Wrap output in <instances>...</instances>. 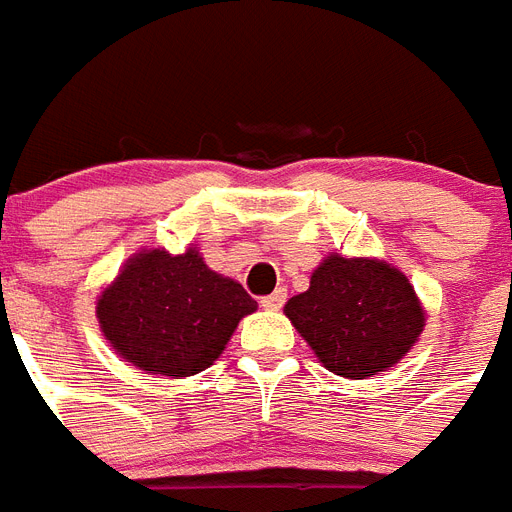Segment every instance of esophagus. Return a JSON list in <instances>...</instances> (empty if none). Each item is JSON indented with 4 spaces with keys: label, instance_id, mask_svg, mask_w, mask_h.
<instances>
[{
    "label": "esophagus",
    "instance_id": "esophagus-1",
    "mask_svg": "<svg viewBox=\"0 0 512 512\" xmlns=\"http://www.w3.org/2000/svg\"><path fill=\"white\" fill-rule=\"evenodd\" d=\"M284 303H287V289H284V287H279L276 292H273V295H268V297H263V300H260V305H263L265 311H279Z\"/></svg>",
    "mask_w": 512,
    "mask_h": 512
}]
</instances>
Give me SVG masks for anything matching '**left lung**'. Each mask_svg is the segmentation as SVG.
Returning a JSON list of instances; mask_svg holds the SVG:
<instances>
[{"instance_id":"left-lung-1","label":"left lung","mask_w":512,"mask_h":512,"mask_svg":"<svg viewBox=\"0 0 512 512\" xmlns=\"http://www.w3.org/2000/svg\"><path fill=\"white\" fill-rule=\"evenodd\" d=\"M329 372L364 380L409 353L425 313L404 273L380 260L329 255L284 308Z\"/></svg>"}]
</instances>
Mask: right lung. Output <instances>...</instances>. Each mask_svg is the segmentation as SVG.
Here are the masks:
<instances>
[{"label": "right lung", "mask_w": 512, "mask_h": 512, "mask_svg": "<svg viewBox=\"0 0 512 512\" xmlns=\"http://www.w3.org/2000/svg\"><path fill=\"white\" fill-rule=\"evenodd\" d=\"M257 303L241 284L209 271L196 247L140 252L98 300L106 340L143 372L191 377L225 350Z\"/></svg>", "instance_id": "right-lung-1"}]
</instances>
